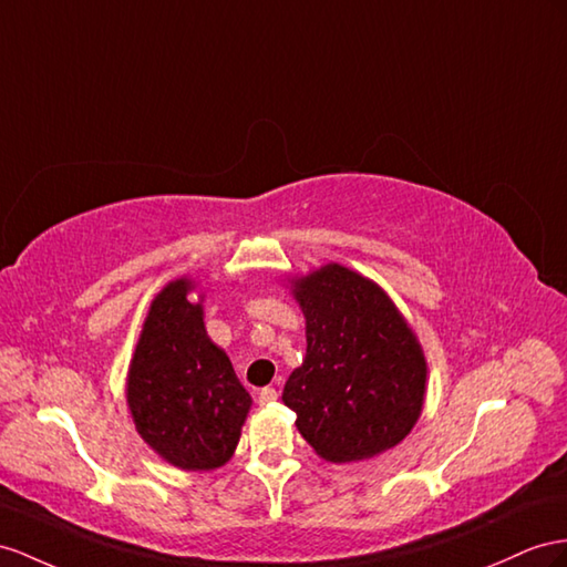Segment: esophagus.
<instances>
[{"label":"esophagus","mask_w":567,"mask_h":567,"mask_svg":"<svg viewBox=\"0 0 567 567\" xmlns=\"http://www.w3.org/2000/svg\"><path fill=\"white\" fill-rule=\"evenodd\" d=\"M275 400H278V390H275V388H264V390H260V393H258V402H260V404H270V402H275Z\"/></svg>","instance_id":"1"}]
</instances>
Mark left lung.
<instances>
[{
    "mask_svg": "<svg viewBox=\"0 0 567 567\" xmlns=\"http://www.w3.org/2000/svg\"><path fill=\"white\" fill-rule=\"evenodd\" d=\"M307 318V357L282 402L326 462L379 457L408 439L426 400V357L385 289L328 264L287 278Z\"/></svg>",
    "mask_w": 567,
    "mask_h": 567,
    "instance_id": "obj_1",
    "label": "left lung"
}]
</instances>
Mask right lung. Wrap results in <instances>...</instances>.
Listing matches in <instances>:
<instances>
[{
    "instance_id": "add662e5",
    "label": "right lung",
    "mask_w": 567,
    "mask_h": 567,
    "mask_svg": "<svg viewBox=\"0 0 567 567\" xmlns=\"http://www.w3.org/2000/svg\"><path fill=\"white\" fill-rule=\"evenodd\" d=\"M126 404L157 457L184 472H210L235 455L251 395L203 323L194 278L167 282L145 313L128 361Z\"/></svg>"
}]
</instances>
